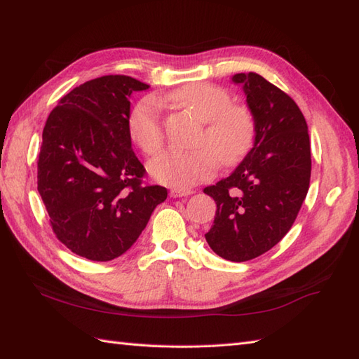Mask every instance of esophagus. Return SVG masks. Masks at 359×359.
<instances>
[{"mask_svg": "<svg viewBox=\"0 0 359 359\" xmlns=\"http://www.w3.org/2000/svg\"><path fill=\"white\" fill-rule=\"evenodd\" d=\"M192 194H194V190H190V189H172L170 190L172 198H182V196H189Z\"/></svg>", "mask_w": 359, "mask_h": 359, "instance_id": "obj_1", "label": "esophagus"}]
</instances>
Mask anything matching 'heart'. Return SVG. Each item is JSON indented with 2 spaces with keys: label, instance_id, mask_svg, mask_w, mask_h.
<instances>
[{
  "label": "heart",
  "instance_id": "b5f03b06",
  "mask_svg": "<svg viewBox=\"0 0 359 359\" xmlns=\"http://www.w3.org/2000/svg\"><path fill=\"white\" fill-rule=\"evenodd\" d=\"M184 107L205 123L200 146L192 152L165 150L149 164V172L161 184L189 189L210 180L217 164L232 165L249 152L257 124L253 114L241 104H232L230 93L219 86L194 83L178 87L161 98ZM129 135L141 152L155 155L163 146L164 124L159 106L152 98L138 101L129 115Z\"/></svg>",
  "mask_w": 359,
  "mask_h": 359
}]
</instances>
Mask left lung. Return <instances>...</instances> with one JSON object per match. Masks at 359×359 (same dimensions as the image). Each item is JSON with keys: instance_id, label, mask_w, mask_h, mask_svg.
Segmentation results:
<instances>
[{"instance_id": "left-lung-1", "label": "left lung", "mask_w": 359, "mask_h": 359, "mask_svg": "<svg viewBox=\"0 0 359 359\" xmlns=\"http://www.w3.org/2000/svg\"><path fill=\"white\" fill-rule=\"evenodd\" d=\"M257 133L240 165L204 194L217 203L205 241L221 258L243 262L280 243L306 200L312 159L306 118L287 93L258 74H236Z\"/></svg>"}]
</instances>
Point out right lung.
<instances>
[{"instance_id": "obj_1", "label": "right lung", "mask_w": 359, "mask_h": 359, "mask_svg": "<svg viewBox=\"0 0 359 359\" xmlns=\"http://www.w3.org/2000/svg\"><path fill=\"white\" fill-rule=\"evenodd\" d=\"M149 84L126 75L90 79L65 95L47 118L38 192L58 240L92 261L121 257L164 203L167 189L142 186L132 150L130 95Z\"/></svg>"}]
</instances>
